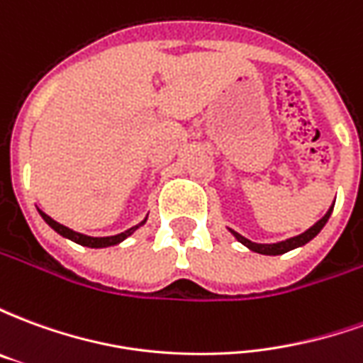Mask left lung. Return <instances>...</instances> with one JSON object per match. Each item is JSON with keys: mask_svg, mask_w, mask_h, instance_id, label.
Returning a JSON list of instances; mask_svg holds the SVG:
<instances>
[{"mask_svg": "<svg viewBox=\"0 0 363 363\" xmlns=\"http://www.w3.org/2000/svg\"><path fill=\"white\" fill-rule=\"evenodd\" d=\"M333 208H335V204L328 208V212L320 218L315 225H311V228L307 229V231H303L301 235H296L291 237V239H286V241H280V243H270V245H264V243H252V241H249L247 237L239 235L237 231H233V229H229L233 235H235V239L239 241V243H243L247 249H251L252 252H259V255H284V252L291 251V249H297V247H303L305 243H309L313 237L319 233L320 229L325 228V223L328 221V218H330V213H333Z\"/></svg>", "mask_w": 363, "mask_h": 363, "instance_id": "obj_1", "label": "left lung"}]
</instances>
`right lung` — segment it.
<instances>
[{
    "label": "right lung",
    "mask_w": 363,
    "mask_h": 363,
    "mask_svg": "<svg viewBox=\"0 0 363 363\" xmlns=\"http://www.w3.org/2000/svg\"><path fill=\"white\" fill-rule=\"evenodd\" d=\"M40 212V210H38ZM40 216H43V220L50 225L56 233H60L62 237H66V239H69V241H74V243L77 245H83V247H91V249H103V247H112V245H118L122 243L126 237H130L132 233H134L135 229L140 228V225H143L145 223V220L140 223V225H134V228L126 229L124 233H118V235H111V237H89V235H83V233H77V231H74V229L66 228V225H62V223H58V221H54L50 218V216H46L44 212H40Z\"/></svg>",
    "instance_id": "add662e5"
}]
</instances>
